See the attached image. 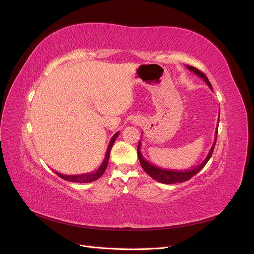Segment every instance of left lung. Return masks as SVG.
<instances>
[{
    "mask_svg": "<svg viewBox=\"0 0 254 254\" xmlns=\"http://www.w3.org/2000/svg\"><path fill=\"white\" fill-rule=\"evenodd\" d=\"M187 68H188V70L193 72L194 74H196L198 77L202 78L205 81V83L207 84V86H209L212 89L211 82L209 81V79H207V77L202 72L197 70V68L194 67V66L187 65ZM218 123H219V118H218ZM217 130H218V128H216V131H215V140H214V143L212 145V147H211L209 153H207V156L205 157V159L202 161V162L200 164L194 166V167H191V168H187V170H180V171H178V170H167V168L159 167L157 165H153L152 163H150L149 161L146 160L143 157V155H142V152H141L142 143L140 141L139 142V147H137V156H139L140 163H141V165L143 167V170L146 173H147L152 179H155V180H157V181H159L161 183H166V184L180 183V182H184V181L190 179L191 177H194L197 173L200 172L202 168L204 167V165L207 163V161L210 160L212 153H213V150H214V147H215V144H216Z\"/></svg>",
    "mask_w": 254,
    "mask_h": 254,
    "instance_id": "obj_1",
    "label": "left lung"
}]
</instances>
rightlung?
Returning a JSON list of instances; mask_svg holds the SVG:
<instances>
[{
    "label": "right lung",
    "instance_id": "right-lung-1",
    "mask_svg": "<svg viewBox=\"0 0 254 254\" xmlns=\"http://www.w3.org/2000/svg\"><path fill=\"white\" fill-rule=\"evenodd\" d=\"M119 133L120 132H117L111 137L108 147H107L105 159H104V161L102 162L101 166H99L95 172H91V173H87V174H79V175H64V174H60L58 172H55V173L60 177V178H63V179L67 180V181H71V182L88 183V182H92V181L97 180L99 177H101L104 174V172L106 171L107 165H108V161H109V156H110L111 148H112L113 143L115 142V139H117V137H118Z\"/></svg>",
    "mask_w": 254,
    "mask_h": 254
}]
</instances>
